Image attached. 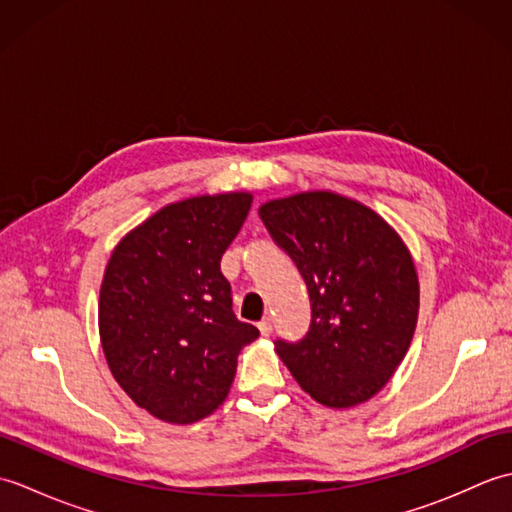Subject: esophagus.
<instances>
[{"mask_svg":"<svg viewBox=\"0 0 512 512\" xmlns=\"http://www.w3.org/2000/svg\"><path fill=\"white\" fill-rule=\"evenodd\" d=\"M259 332H262V336L273 334V319L266 317V319L259 321Z\"/></svg>","mask_w":512,"mask_h":512,"instance_id":"1","label":"esophagus"}]
</instances>
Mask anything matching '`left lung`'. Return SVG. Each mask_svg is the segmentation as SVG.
<instances>
[{
  "label": "left lung",
  "mask_w": 512,
  "mask_h": 512,
  "mask_svg": "<svg viewBox=\"0 0 512 512\" xmlns=\"http://www.w3.org/2000/svg\"><path fill=\"white\" fill-rule=\"evenodd\" d=\"M259 217L297 264L312 306L301 341H275L279 358L321 405H361L387 385L416 330L420 286L405 242L332 191L266 202Z\"/></svg>",
  "instance_id": "obj_1"
}]
</instances>
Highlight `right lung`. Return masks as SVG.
Returning a JSON list of instances; mask_svg holds the SVG:
<instances>
[{
    "label": "right lung",
    "instance_id": "right-lung-1",
    "mask_svg": "<svg viewBox=\"0 0 512 512\" xmlns=\"http://www.w3.org/2000/svg\"><path fill=\"white\" fill-rule=\"evenodd\" d=\"M253 195H200L169 204L127 233L105 268L101 345L138 407L189 424L222 405L237 354L259 330L233 312L220 270Z\"/></svg>",
    "mask_w": 512,
    "mask_h": 512
}]
</instances>
